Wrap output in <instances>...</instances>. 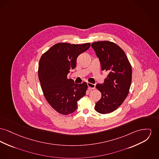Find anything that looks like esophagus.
I'll list each match as a JSON object with an SVG mask.
<instances>
[{"instance_id":"34e87169","label":"esophagus","mask_w":159,"mask_h":159,"mask_svg":"<svg viewBox=\"0 0 159 159\" xmlns=\"http://www.w3.org/2000/svg\"><path fill=\"white\" fill-rule=\"evenodd\" d=\"M88 86L89 89H94L95 88V84L91 83H88Z\"/></svg>"}]
</instances>
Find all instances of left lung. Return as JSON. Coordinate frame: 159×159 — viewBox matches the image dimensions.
<instances>
[{
  "label": "left lung",
  "instance_id": "obj_1",
  "mask_svg": "<svg viewBox=\"0 0 159 159\" xmlns=\"http://www.w3.org/2000/svg\"><path fill=\"white\" fill-rule=\"evenodd\" d=\"M91 46L99 58L102 71L109 73L104 84L96 85L102 97L96 103L95 110L102 114L109 113L120 107L129 94L131 66L124 50L113 42H94Z\"/></svg>",
  "mask_w": 159,
  "mask_h": 159
}]
</instances>
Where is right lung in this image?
I'll list each match as a JSON object with an SVG mask.
<instances>
[{
	"instance_id": "add662e5",
	"label": "right lung",
	"mask_w": 159,
	"mask_h": 159,
	"mask_svg": "<svg viewBox=\"0 0 159 159\" xmlns=\"http://www.w3.org/2000/svg\"><path fill=\"white\" fill-rule=\"evenodd\" d=\"M89 43L71 44L59 43L53 45L40 58L38 78L47 102L56 112L68 115L77 108V102L86 94V82L75 84L67 75L76 66L77 57L87 50Z\"/></svg>"
}]
</instances>
